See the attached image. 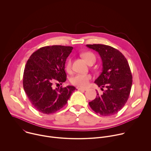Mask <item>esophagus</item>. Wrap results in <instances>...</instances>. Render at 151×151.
<instances>
[{"label": "esophagus", "instance_id": "1", "mask_svg": "<svg viewBox=\"0 0 151 151\" xmlns=\"http://www.w3.org/2000/svg\"><path fill=\"white\" fill-rule=\"evenodd\" d=\"M78 90H79V91H86V90H87V88H78Z\"/></svg>", "mask_w": 151, "mask_h": 151}]
</instances>
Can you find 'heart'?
Segmentation results:
<instances>
[{
    "label": "heart",
    "mask_w": 151,
    "mask_h": 151,
    "mask_svg": "<svg viewBox=\"0 0 151 151\" xmlns=\"http://www.w3.org/2000/svg\"><path fill=\"white\" fill-rule=\"evenodd\" d=\"M81 56L88 64L92 60L96 61V57L91 52H86L81 54ZM65 69L67 72H69L72 69V61L69 59L66 62ZM92 76L88 74H76L70 78V81L72 84L80 87H87L89 84Z\"/></svg>",
    "instance_id": "1"
}]
</instances>
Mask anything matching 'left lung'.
Here are the masks:
<instances>
[{"instance_id":"1","label":"left lung","mask_w":151,"mask_h":151,"mask_svg":"<svg viewBox=\"0 0 151 151\" xmlns=\"http://www.w3.org/2000/svg\"><path fill=\"white\" fill-rule=\"evenodd\" d=\"M99 52L101 57L102 72L95 81L103 94L98 93L96 98L89 102L91 108L101 116H111L118 113L125 104L130 95L133 77L128 63L118 50L102 44L87 45Z\"/></svg>"}]
</instances>
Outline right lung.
<instances>
[{
	"label": "right lung",
	"instance_id": "add662e5",
	"mask_svg": "<svg viewBox=\"0 0 151 151\" xmlns=\"http://www.w3.org/2000/svg\"><path fill=\"white\" fill-rule=\"evenodd\" d=\"M72 47L47 46L34 52L27 61L23 74L24 90L35 108L44 114L56 112L66 105L73 86L54 88L66 81V58Z\"/></svg>",
	"mask_w": 151,
	"mask_h": 151
}]
</instances>
